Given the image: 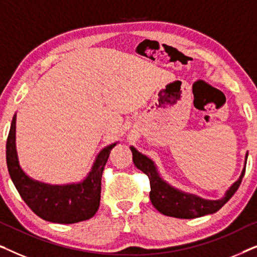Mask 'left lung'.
Masks as SVG:
<instances>
[{
    "mask_svg": "<svg viewBox=\"0 0 257 257\" xmlns=\"http://www.w3.org/2000/svg\"><path fill=\"white\" fill-rule=\"evenodd\" d=\"M130 149L132 151L133 163H135L136 167L144 172L150 179V199L154 208L158 209V212L164 214V215L178 217V219H194V217H200L217 212L240 187L242 178H243L245 172V164H247L248 158V153H245L244 166L241 172L240 178L227 189L223 198L219 200H207L173 187L160 177L156 164L152 159L137 151L136 147L131 146Z\"/></svg>",
    "mask_w": 257,
    "mask_h": 257,
    "instance_id": "8db88e82",
    "label": "left lung"
}]
</instances>
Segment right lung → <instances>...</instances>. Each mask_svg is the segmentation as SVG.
<instances>
[{"mask_svg": "<svg viewBox=\"0 0 257 257\" xmlns=\"http://www.w3.org/2000/svg\"><path fill=\"white\" fill-rule=\"evenodd\" d=\"M117 143L104 147L86 178L80 182L50 185L35 180L20 166L16 151V113L7 139L6 157L9 175L21 198L41 219L55 223H76L92 217L99 208L101 174Z\"/></svg>", "mask_w": 257, "mask_h": 257, "instance_id": "1", "label": "right lung"}]
</instances>
